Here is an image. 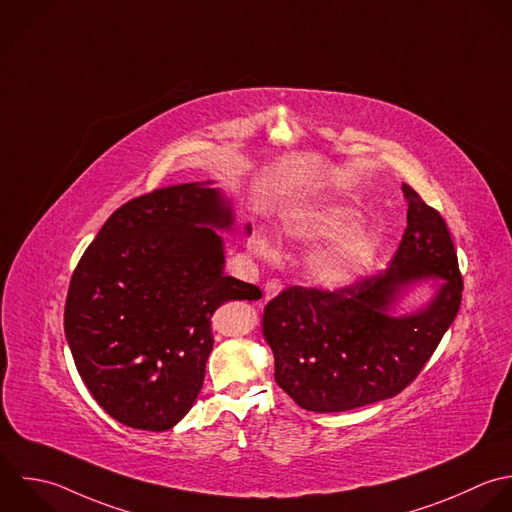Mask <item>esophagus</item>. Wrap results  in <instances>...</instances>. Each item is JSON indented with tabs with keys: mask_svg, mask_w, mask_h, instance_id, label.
<instances>
[{
	"mask_svg": "<svg viewBox=\"0 0 512 512\" xmlns=\"http://www.w3.org/2000/svg\"><path fill=\"white\" fill-rule=\"evenodd\" d=\"M281 289H283V283L279 281V279H271V281H267L265 283V289H263V299L265 301H269V299H273L275 295H279L281 293Z\"/></svg>",
	"mask_w": 512,
	"mask_h": 512,
	"instance_id": "esophagus-1",
	"label": "esophagus"
}]
</instances>
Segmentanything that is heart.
Returning a JSON list of instances; mask_svg holds the SVG:
<instances>
[{"mask_svg":"<svg viewBox=\"0 0 512 512\" xmlns=\"http://www.w3.org/2000/svg\"><path fill=\"white\" fill-rule=\"evenodd\" d=\"M355 217V209L347 205H323L301 211L283 223L285 237L295 243L315 245L327 239L307 261L309 277L323 289L339 291L357 283L377 257L375 231L353 223ZM253 251L263 259L277 257L275 247L265 237L253 241Z\"/></svg>","mask_w":512,"mask_h":512,"instance_id":"obj_1","label":"heart"}]
</instances>
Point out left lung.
<instances>
[{
  "mask_svg": "<svg viewBox=\"0 0 512 512\" xmlns=\"http://www.w3.org/2000/svg\"><path fill=\"white\" fill-rule=\"evenodd\" d=\"M403 195L407 229L385 271L333 293L289 287L265 307L275 381L305 411L343 413L399 395L459 313L463 277L447 223L407 183ZM427 280L432 301L397 316L402 295Z\"/></svg>",
  "mask_w": 512,
  "mask_h": 512,
  "instance_id": "left-lung-1",
  "label": "left lung"
}]
</instances>
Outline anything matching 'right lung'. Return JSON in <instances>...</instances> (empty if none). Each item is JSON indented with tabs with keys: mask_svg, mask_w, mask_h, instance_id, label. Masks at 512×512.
<instances>
[{
	"mask_svg": "<svg viewBox=\"0 0 512 512\" xmlns=\"http://www.w3.org/2000/svg\"><path fill=\"white\" fill-rule=\"evenodd\" d=\"M211 183L127 201L71 275L67 345L93 399L125 427H175L203 387L213 313L229 301L261 299L259 287L223 273L215 229L233 231L235 213Z\"/></svg>",
	"mask_w": 512,
	"mask_h": 512,
	"instance_id": "obj_1",
	"label": "right lung"
}]
</instances>
